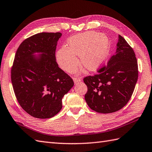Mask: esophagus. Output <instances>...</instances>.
<instances>
[{"label": "esophagus", "instance_id": "1", "mask_svg": "<svg viewBox=\"0 0 152 152\" xmlns=\"http://www.w3.org/2000/svg\"><path fill=\"white\" fill-rule=\"evenodd\" d=\"M73 80H74V82H75V83H79L80 82H81V79L79 78V77H75V78L73 79Z\"/></svg>", "mask_w": 152, "mask_h": 152}]
</instances>
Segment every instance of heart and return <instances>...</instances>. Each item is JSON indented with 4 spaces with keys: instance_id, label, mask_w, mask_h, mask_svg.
I'll return each instance as SVG.
<instances>
[{
    "instance_id": "b5f03b06",
    "label": "heart",
    "mask_w": 152,
    "mask_h": 152,
    "mask_svg": "<svg viewBox=\"0 0 152 152\" xmlns=\"http://www.w3.org/2000/svg\"><path fill=\"white\" fill-rule=\"evenodd\" d=\"M109 49V41L104 34L96 31L76 35L68 39V47L63 46L56 54L60 67L69 72L75 71L78 65L89 70H96L106 58Z\"/></svg>"
}]
</instances>
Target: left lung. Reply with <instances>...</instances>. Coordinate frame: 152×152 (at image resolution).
Here are the masks:
<instances>
[{"label": "left lung", "instance_id": "left-lung-1", "mask_svg": "<svg viewBox=\"0 0 152 152\" xmlns=\"http://www.w3.org/2000/svg\"><path fill=\"white\" fill-rule=\"evenodd\" d=\"M99 75L83 79L87 86L85 99L89 107L100 113H111L128 103L138 80V65L133 48L118 36L116 50Z\"/></svg>", "mask_w": 152, "mask_h": 152}]
</instances>
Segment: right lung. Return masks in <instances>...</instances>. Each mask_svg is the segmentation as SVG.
<instances>
[{"label": "right lung", "mask_w": 152, "mask_h": 152, "mask_svg": "<svg viewBox=\"0 0 152 152\" xmlns=\"http://www.w3.org/2000/svg\"><path fill=\"white\" fill-rule=\"evenodd\" d=\"M61 33L42 32L27 38L16 52L11 72L17 100L37 118H50L61 111L62 98L74 86L56 61Z\"/></svg>", "instance_id": "add662e5"}]
</instances>
